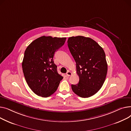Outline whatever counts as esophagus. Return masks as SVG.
Segmentation results:
<instances>
[{
    "mask_svg": "<svg viewBox=\"0 0 131 131\" xmlns=\"http://www.w3.org/2000/svg\"><path fill=\"white\" fill-rule=\"evenodd\" d=\"M72 72H70V71H68L67 72V73H66V74H67V76H70L71 75H72Z\"/></svg>",
    "mask_w": 131,
    "mask_h": 131,
    "instance_id": "34e87169",
    "label": "esophagus"
}]
</instances>
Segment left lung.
<instances>
[{
    "label": "left lung",
    "instance_id": "1",
    "mask_svg": "<svg viewBox=\"0 0 131 131\" xmlns=\"http://www.w3.org/2000/svg\"><path fill=\"white\" fill-rule=\"evenodd\" d=\"M68 46L76 63L79 81L71 84L74 93L82 98L95 95L103 85L107 63L103 48L96 41L82 36L68 38Z\"/></svg>",
    "mask_w": 131,
    "mask_h": 131
}]
</instances>
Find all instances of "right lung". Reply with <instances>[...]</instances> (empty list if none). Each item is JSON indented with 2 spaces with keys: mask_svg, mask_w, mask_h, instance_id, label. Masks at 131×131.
<instances>
[{
  "mask_svg": "<svg viewBox=\"0 0 131 131\" xmlns=\"http://www.w3.org/2000/svg\"><path fill=\"white\" fill-rule=\"evenodd\" d=\"M66 37L43 36L26 48L22 62L23 71L29 87L42 97H48L57 90L63 77L58 73L53 57L64 45Z\"/></svg>",
  "mask_w": 131,
  "mask_h": 131,
  "instance_id": "add662e5",
  "label": "right lung"
}]
</instances>
